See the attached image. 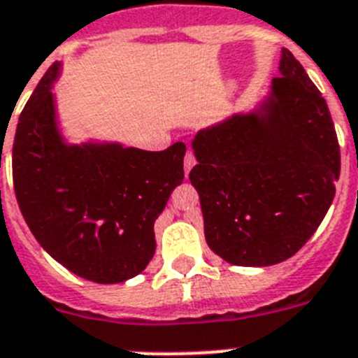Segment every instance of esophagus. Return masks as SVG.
Here are the masks:
<instances>
[{
    "label": "esophagus",
    "mask_w": 358,
    "mask_h": 358,
    "mask_svg": "<svg viewBox=\"0 0 358 358\" xmlns=\"http://www.w3.org/2000/svg\"><path fill=\"white\" fill-rule=\"evenodd\" d=\"M194 164H195L194 154H192V152H186V155H185V173L186 176L190 173V170L194 168Z\"/></svg>",
    "instance_id": "1"
}]
</instances>
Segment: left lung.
<instances>
[{
  "label": "left lung",
  "mask_w": 358,
  "mask_h": 358,
  "mask_svg": "<svg viewBox=\"0 0 358 358\" xmlns=\"http://www.w3.org/2000/svg\"><path fill=\"white\" fill-rule=\"evenodd\" d=\"M279 72L257 108L192 141L204 237L235 266H271L295 255L324 219L341 176L326 99L288 48Z\"/></svg>",
  "instance_id": "8db88e82"
}]
</instances>
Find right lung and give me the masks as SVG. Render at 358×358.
Masks as SVG:
<instances>
[{"instance_id": "1", "label": "right lung", "mask_w": 358, "mask_h": 358, "mask_svg": "<svg viewBox=\"0 0 358 358\" xmlns=\"http://www.w3.org/2000/svg\"><path fill=\"white\" fill-rule=\"evenodd\" d=\"M59 74L54 63L20 115L12 148L17 204L43 250L66 270L92 282H124L154 257V222L185 179L186 146L70 145L52 94Z\"/></svg>"}]
</instances>
